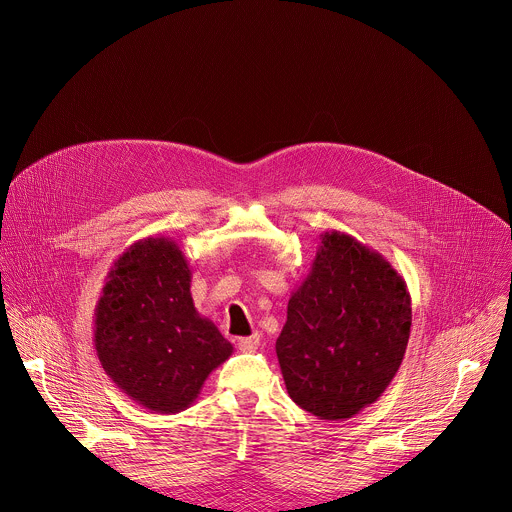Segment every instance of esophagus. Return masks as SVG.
I'll use <instances>...</instances> for the list:
<instances>
[{"instance_id": "34e87169", "label": "esophagus", "mask_w": 512, "mask_h": 512, "mask_svg": "<svg viewBox=\"0 0 512 512\" xmlns=\"http://www.w3.org/2000/svg\"><path fill=\"white\" fill-rule=\"evenodd\" d=\"M258 347H260V335L258 333L238 339V349L244 351V353H254Z\"/></svg>"}]
</instances>
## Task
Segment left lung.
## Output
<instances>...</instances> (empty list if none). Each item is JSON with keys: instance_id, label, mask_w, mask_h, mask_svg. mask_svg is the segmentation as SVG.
I'll list each match as a JSON object with an SVG mask.
<instances>
[{"instance_id": "8db88e82", "label": "left lung", "mask_w": 512, "mask_h": 512, "mask_svg": "<svg viewBox=\"0 0 512 512\" xmlns=\"http://www.w3.org/2000/svg\"><path fill=\"white\" fill-rule=\"evenodd\" d=\"M412 301L390 262L331 230L288 301L276 355L293 402L343 422L376 402L402 365Z\"/></svg>"}]
</instances>
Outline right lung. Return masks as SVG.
Wrapping results in <instances>:
<instances>
[{
    "label": "right lung",
    "mask_w": 512,
    "mask_h": 512,
    "mask_svg": "<svg viewBox=\"0 0 512 512\" xmlns=\"http://www.w3.org/2000/svg\"><path fill=\"white\" fill-rule=\"evenodd\" d=\"M94 349L112 382L157 414L189 408L232 355L195 309L187 258L165 236L134 242L110 268L94 309Z\"/></svg>",
    "instance_id": "right-lung-1"
}]
</instances>
